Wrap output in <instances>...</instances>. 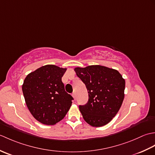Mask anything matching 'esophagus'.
<instances>
[{
  "instance_id": "esophagus-1",
  "label": "esophagus",
  "mask_w": 155,
  "mask_h": 155,
  "mask_svg": "<svg viewBox=\"0 0 155 155\" xmlns=\"http://www.w3.org/2000/svg\"><path fill=\"white\" fill-rule=\"evenodd\" d=\"M72 97H73V98H74V99H76V94H75V93H72Z\"/></svg>"
}]
</instances>
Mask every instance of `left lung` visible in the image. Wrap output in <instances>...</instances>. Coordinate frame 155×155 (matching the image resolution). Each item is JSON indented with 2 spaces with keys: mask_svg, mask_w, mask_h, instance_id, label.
Returning <instances> with one entry per match:
<instances>
[{
  "mask_svg": "<svg viewBox=\"0 0 155 155\" xmlns=\"http://www.w3.org/2000/svg\"><path fill=\"white\" fill-rule=\"evenodd\" d=\"M74 70L88 93V103L79 106L84 120L94 127L108 124L123 104L124 79L118 71L104 66L91 65Z\"/></svg>",
  "mask_w": 155,
  "mask_h": 155,
  "instance_id": "left-lung-1",
  "label": "left lung"
}]
</instances>
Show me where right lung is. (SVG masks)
<instances>
[{"instance_id":"obj_1","label":"right lung","mask_w":155,"mask_h":155,"mask_svg":"<svg viewBox=\"0 0 155 155\" xmlns=\"http://www.w3.org/2000/svg\"><path fill=\"white\" fill-rule=\"evenodd\" d=\"M67 68L47 64L29 73L22 89L26 104L36 120L54 125L63 119L73 99L64 90L62 77Z\"/></svg>"}]
</instances>
